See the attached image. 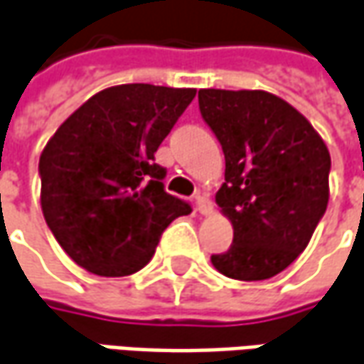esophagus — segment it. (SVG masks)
<instances>
[{
    "label": "esophagus",
    "mask_w": 364,
    "mask_h": 364,
    "mask_svg": "<svg viewBox=\"0 0 364 364\" xmlns=\"http://www.w3.org/2000/svg\"><path fill=\"white\" fill-rule=\"evenodd\" d=\"M195 203H197V211L201 215L213 213V201H211L205 193H199V195L195 197Z\"/></svg>",
    "instance_id": "34e87169"
}]
</instances>
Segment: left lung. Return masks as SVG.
<instances>
[{"label": "left lung", "mask_w": 364, "mask_h": 364, "mask_svg": "<svg viewBox=\"0 0 364 364\" xmlns=\"http://www.w3.org/2000/svg\"><path fill=\"white\" fill-rule=\"evenodd\" d=\"M199 109L225 153L215 195L233 245L213 255L225 277L263 281L306 249L328 203L331 155L303 113L261 89H199Z\"/></svg>", "instance_id": "obj_1"}]
</instances>
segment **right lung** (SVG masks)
Here are the masks:
<instances>
[{"label":"right lung","instance_id":"obj_1","mask_svg":"<svg viewBox=\"0 0 364 364\" xmlns=\"http://www.w3.org/2000/svg\"><path fill=\"white\" fill-rule=\"evenodd\" d=\"M197 89L125 83L89 97L39 157L41 211L61 249L99 277L151 261L161 233L191 207L163 189L155 151Z\"/></svg>","mask_w":364,"mask_h":364}]
</instances>
